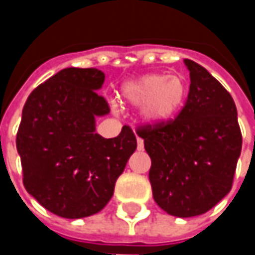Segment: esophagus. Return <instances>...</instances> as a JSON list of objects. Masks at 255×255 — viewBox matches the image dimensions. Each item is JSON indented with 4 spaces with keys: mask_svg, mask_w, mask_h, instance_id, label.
<instances>
[{
    "mask_svg": "<svg viewBox=\"0 0 255 255\" xmlns=\"http://www.w3.org/2000/svg\"><path fill=\"white\" fill-rule=\"evenodd\" d=\"M143 147H144V144H143V139L137 137V150H143Z\"/></svg>",
    "mask_w": 255,
    "mask_h": 255,
    "instance_id": "esophagus-1",
    "label": "esophagus"
}]
</instances>
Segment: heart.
<instances>
[{
    "label": "heart",
    "mask_w": 255,
    "mask_h": 255,
    "mask_svg": "<svg viewBox=\"0 0 255 255\" xmlns=\"http://www.w3.org/2000/svg\"><path fill=\"white\" fill-rule=\"evenodd\" d=\"M187 88L180 76L153 74L130 81L123 86V98L133 105L143 106V118L147 122L169 121L181 108Z\"/></svg>",
    "instance_id": "obj_1"
}]
</instances>
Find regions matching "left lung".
I'll return each mask as SVG.
<instances>
[{
  "label": "left lung",
  "instance_id": "8db88e82",
  "mask_svg": "<svg viewBox=\"0 0 255 255\" xmlns=\"http://www.w3.org/2000/svg\"><path fill=\"white\" fill-rule=\"evenodd\" d=\"M190 89L174 119L146 123L153 199L170 216L194 217L213 209L231 190L240 157V125L231 95L207 69L190 59Z\"/></svg>",
  "mask_w": 255,
  "mask_h": 255
}]
</instances>
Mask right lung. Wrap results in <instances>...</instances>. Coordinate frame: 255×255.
<instances>
[{
	"label": "right lung",
	"instance_id": "right-lung-1",
	"mask_svg": "<svg viewBox=\"0 0 255 255\" xmlns=\"http://www.w3.org/2000/svg\"><path fill=\"white\" fill-rule=\"evenodd\" d=\"M103 81L96 68H66L36 86L22 109L16 150L25 189L59 217L102 210L137 146L130 126L112 139L95 133V118L111 111L96 92Z\"/></svg>",
	"mask_w": 255,
	"mask_h": 255
}]
</instances>
